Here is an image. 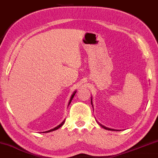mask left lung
<instances>
[{"label": "left lung", "mask_w": 158, "mask_h": 158, "mask_svg": "<svg viewBox=\"0 0 158 158\" xmlns=\"http://www.w3.org/2000/svg\"><path fill=\"white\" fill-rule=\"evenodd\" d=\"M91 105H92V101H91ZM100 126L102 127L105 128V129H106V130H110V129H109V128H107V127H104L103 125H102V124H100Z\"/></svg>", "instance_id": "1"}]
</instances>
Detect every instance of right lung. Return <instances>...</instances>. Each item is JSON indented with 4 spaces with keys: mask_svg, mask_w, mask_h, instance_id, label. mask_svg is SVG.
Wrapping results in <instances>:
<instances>
[{
    "mask_svg": "<svg viewBox=\"0 0 158 158\" xmlns=\"http://www.w3.org/2000/svg\"><path fill=\"white\" fill-rule=\"evenodd\" d=\"M75 93H76V91H75V92L73 93V94L72 95V97H71V99H70V100H69V105L70 104V102H71V101H72V100H73V98L74 97V96H75ZM64 122H65V121H64V122H62V123L61 124H60L58 126H57L56 127H55V128H53V129H52V130H48V131H46V132H44V133H48V132H51V131H53V130H58V128L59 127H61L64 124Z\"/></svg>",
    "mask_w": 158,
    "mask_h": 158,
    "instance_id": "obj_1",
    "label": "right lung"
}]
</instances>
